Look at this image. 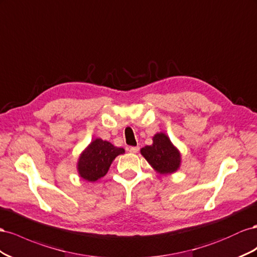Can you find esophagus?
Here are the masks:
<instances>
[{"mask_svg": "<svg viewBox=\"0 0 257 257\" xmlns=\"http://www.w3.org/2000/svg\"><path fill=\"white\" fill-rule=\"evenodd\" d=\"M128 151H129L130 153L136 154V153H138V151H139V146H131V148H129Z\"/></svg>", "mask_w": 257, "mask_h": 257, "instance_id": "1", "label": "esophagus"}]
</instances>
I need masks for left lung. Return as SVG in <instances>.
<instances>
[{"label":"left lung","instance_id":"8db88e82","mask_svg":"<svg viewBox=\"0 0 257 257\" xmlns=\"http://www.w3.org/2000/svg\"><path fill=\"white\" fill-rule=\"evenodd\" d=\"M142 156L159 174H171L181 165V154L164 133L153 137V144L141 149Z\"/></svg>","mask_w":257,"mask_h":257}]
</instances>
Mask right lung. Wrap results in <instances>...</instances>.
Segmentation results:
<instances>
[{"label":"right lung","mask_w":257,"mask_h":257,"mask_svg":"<svg viewBox=\"0 0 257 257\" xmlns=\"http://www.w3.org/2000/svg\"><path fill=\"white\" fill-rule=\"evenodd\" d=\"M123 153V149L116 148L102 139H96L87 146L78 158L77 171L79 177L88 182L101 179L107 173L113 160Z\"/></svg>","instance_id":"obj_1"}]
</instances>
